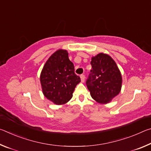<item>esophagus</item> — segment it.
<instances>
[{
    "mask_svg": "<svg viewBox=\"0 0 151 151\" xmlns=\"http://www.w3.org/2000/svg\"><path fill=\"white\" fill-rule=\"evenodd\" d=\"M80 77H81V82H82V83H84V82H85V75H81Z\"/></svg>",
    "mask_w": 151,
    "mask_h": 151,
    "instance_id": "esophagus-1",
    "label": "esophagus"
}]
</instances>
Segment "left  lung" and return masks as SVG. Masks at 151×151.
<instances>
[{
	"instance_id": "obj_1",
	"label": "left lung",
	"mask_w": 151,
	"mask_h": 151,
	"mask_svg": "<svg viewBox=\"0 0 151 151\" xmlns=\"http://www.w3.org/2000/svg\"><path fill=\"white\" fill-rule=\"evenodd\" d=\"M92 69L86 85L91 96L98 103H111L121 91L122 78L112 58L101 52L91 58Z\"/></svg>"
}]
</instances>
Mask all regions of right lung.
<instances>
[{"mask_svg":"<svg viewBox=\"0 0 151 151\" xmlns=\"http://www.w3.org/2000/svg\"><path fill=\"white\" fill-rule=\"evenodd\" d=\"M42 93L57 105L68 103L81 78L75 73L66 50L58 49L45 63L40 76Z\"/></svg>","mask_w":151,"mask_h":151,"instance_id":"right-lung-1","label":"right lung"}]
</instances>
